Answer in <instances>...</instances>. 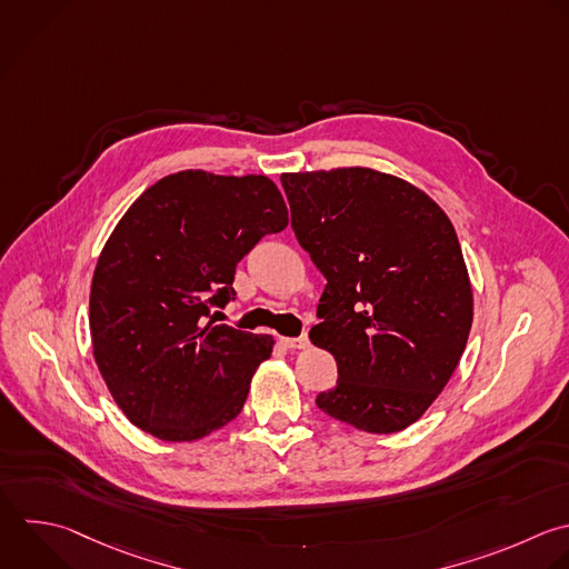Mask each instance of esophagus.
Wrapping results in <instances>:
<instances>
[{"instance_id":"34e87169","label":"esophagus","mask_w":569,"mask_h":569,"mask_svg":"<svg viewBox=\"0 0 569 569\" xmlns=\"http://www.w3.org/2000/svg\"><path fill=\"white\" fill-rule=\"evenodd\" d=\"M282 345L287 349H307L309 347V338L300 336V338H282Z\"/></svg>"}]
</instances>
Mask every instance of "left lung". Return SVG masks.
<instances>
[{"label": "left lung", "instance_id": "left-lung-1", "mask_svg": "<svg viewBox=\"0 0 569 569\" xmlns=\"http://www.w3.org/2000/svg\"><path fill=\"white\" fill-rule=\"evenodd\" d=\"M280 180L293 233L327 278L309 338L338 380L316 405L360 431H402L449 382L473 320L453 224L425 191L373 169Z\"/></svg>", "mask_w": 569, "mask_h": 569}]
</instances>
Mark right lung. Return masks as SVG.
<instances>
[{
	"instance_id": "right-lung-1",
	"label": "right lung",
	"mask_w": 569,
	"mask_h": 569,
	"mask_svg": "<svg viewBox=\"0 0 569 569\" xmlns=\"http://www.w3.org/2000/svg\"><path fill=\"white\" fill-rule=\"evenodd\" d=\"M289 224L267 176L180 171L149 187L107 240L91 284L98 369L142 431L191 442L231 422L273 338L207 320L236 264Z\"/></svg>"
}]
</instances>
